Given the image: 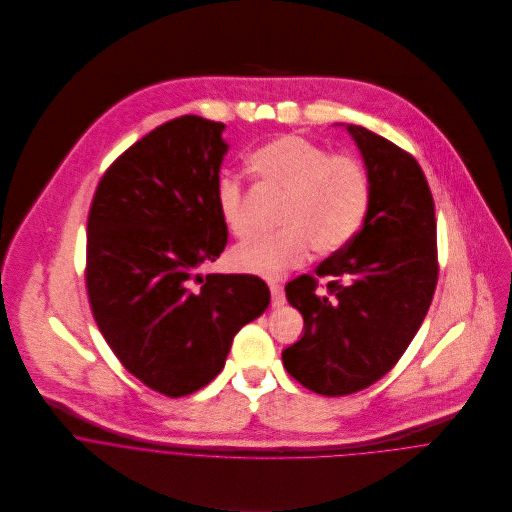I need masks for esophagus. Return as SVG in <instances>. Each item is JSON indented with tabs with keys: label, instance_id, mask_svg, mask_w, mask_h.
Wrapping results in <instances>:
<instances>
[{
	"label": "esophagus",
	"instance_id": "esophagus-1",
	"mask_svg": "<svg viewBox=\"0 0 512 512\" xmlns=\"http://www.w3.org/2000/svg\"><path fill=\"white\" fill-rule=\"evenodd\" d=\"M270 292H272V305L274 307H282L286 303V293H284L282 284L270 282Z\"/></svg>",
	"mask_w": 512,
	"mask_h": 512
}]
</instances>
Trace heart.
I'll use <instances>...</instances> for the list:
<instances>
[{
  "label": "heart",
  "instance_id": "1",
  "mask_svg": "<svg viewBox=\"0 0 512 512\" xmlns=\"http://www.w3.org/2000/svg\"><path fill=\"white\" fill-rule=\"evenodd\" d=\"M260 183L284 193L272 234H258L230 252L236 272L278 280L307 262L313 248L329 254L347 246L363 228L370 207V179L363 161L331 153L303 136H280L248 157ZM217 209L234 236L250 232L246 195L232 175L217 181Z\"/></svg>",
  "mask_w": 512,
  "mask_h": 512
}]
</instances>
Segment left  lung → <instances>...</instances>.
Listing matches in <instances>:
<instances>
[{
	"instance_id": "8db88e82",
	"label": "left lung",
	"mask_w": 512,
	"mask_h": 512,
	"mask_svg": "<svg viewBox=\"0 0 512 512\" xmlns=\"http://www.w3.org/2000/svg\"><path fill=\"white\" fill-rule=\"evenodd\" d=\"M365 159L370 207L359 234L299 276L286 297L303 337L282 353L286 370L323 396H347L382 378L418 333L438 284L436 209L418 161L363 126L347 124Z\"/></svg>"
}]
</instances>
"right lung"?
Wrapping results in <instances>:
<instances>
[{
  "label": "right lung",
  "instance_id": "obj_1",
  "mask_svg": "<svg viewBox=\"0 0 512 512\" xmlns=\"http://www.w3.org/2000/svg\"><path fill=\"white\" fill-rule=\"evenodd\" d=\"M224 124L181 116L126 149L88 213L86 290L128 372L179 398L207 386L270 290L250 274H203L226 246L217 209Z\"/></svg>",
  "mask_w": 512,
  "mask_h": 512
}]
</instances>
